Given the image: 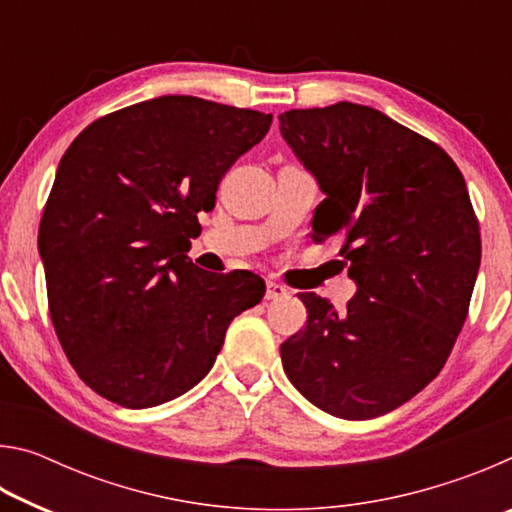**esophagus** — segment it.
<instances>
[{
  "mask_svg": "<svg viewBox=\"0 0 512 512\" xmlns=\"http://www.w3.org/2000/svg\"><path fill=\"white\" fill-rule=\"evenodd\" d=\"M287 287H282L280 282H273V280H268L266 282V298L268 300H277V298H284L287 296Z\"/></svg>",
  "mask_w": 512,
  "mask_h": 512,
  "instance_id": "1",
  "label": "esophagus"
}]
</instances>
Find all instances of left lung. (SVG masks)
Segmentation results:
<instances>
[{
	"mask_svg": "<svg viewBox=\"0 0 512 512\" xmlns=\"http://www.w3.org/2000/svg\"><path fill=\"white\" fill-rule=\"evenodd\" d=\"M280 133L325 201L314 241H341L357 293L336 311L298 293L307 325L282 366L311 404L345 420L397 409L438 377L467 318L481 264L463 173L427 137L375 108L289 110Z\"/></svg>",
	"mask_w": 512,
	"mask_h": 512,
	"instance_id": "obj_1",
	"label": "left lung"
}]
</instances>
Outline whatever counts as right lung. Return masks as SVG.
Listing matches in <instances>:
<instances>
[{"instance_id":"right-lung-1","label":"right lung","mask_w":512,"mask_h":512,"mask_svg":"<svg viewBox=\"0 0 512 512\" xmlns=\"http://www.w3.org/2000/svg\"><path fill=\"white\" fill-rule=\"evenodd\" d=\"M273 115L169 94L101 117L69 144L40 221L51 323L94 393L149 409L214 366L232 318L264 298L250 271L187 257L216 189Z\"/></svg>"}]
</instances>
